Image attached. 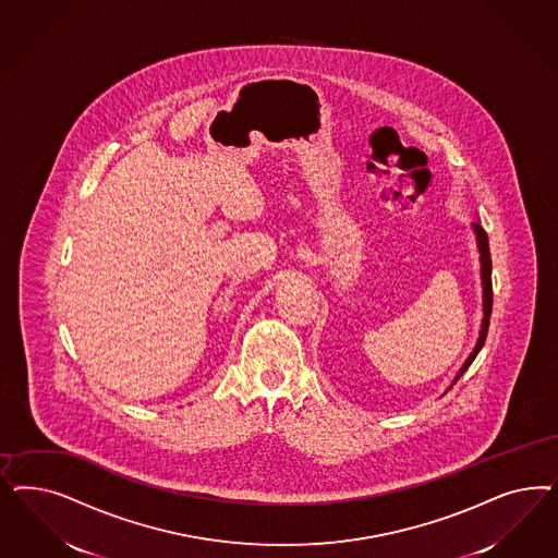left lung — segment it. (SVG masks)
Returning <instances> with one entry per match:
<instances>
[{
	"mask_svg": "<svg viewBox=\"0 0 558 558\" xmlns=\"http://www.w3.org/2000/svg\"><path fill=\"white\" fill-rule=\"evenodd\" d=\"M472 232L476 235V248H478V260H481V283H483V320H481V332H478V339L476 344L472 349V353L468 355V360L464 361V365L458 369L456 378L451 379L450 388H453V384L458 379L462 378L466 374L468 367L472 365V361L476 360V355L481 353V349L485 347L486 332H488V323H490V312H493V283H490V251H488V238L486 232L481 226V221H474L472 223ZM446 390V392H448Z\"/></svg>",
	"mask_w": 558,
	"mask_h": 558,
	"instance_id": "left-lung-1",
	"label": "left lung"
}]
</instances>
